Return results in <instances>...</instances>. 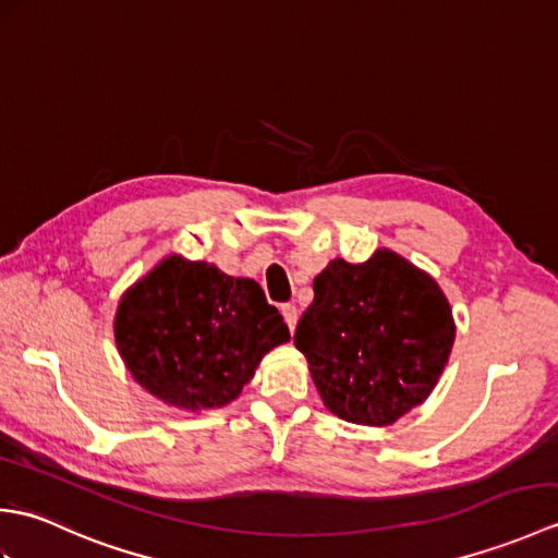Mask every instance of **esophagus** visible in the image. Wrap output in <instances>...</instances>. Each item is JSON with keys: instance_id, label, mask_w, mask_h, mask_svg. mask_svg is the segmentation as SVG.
I'll list each match as a JSON object with an SVG mask.
<instances>
[{"instance_id": "34e87169", "label": "esophagus", "mask_w": 558, "mask_h": 558, "mask_svg": "<svg viewBox=\"0 0 558 558\" xmlns=\"http://www.w3.org/2000/svg\"><path fill=\"white\" fill-rule=\"evenodd\" d=\"M280 312H282V318H286V324H288L290 333H292L294 326H298V306H294V304H282Z\"/></svg>"}]
</instances>
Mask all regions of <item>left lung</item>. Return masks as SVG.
Masks as SVG:
<instances>
[{
    "label": "left lung",
    "instance_id": "1",
    "mask_svg": "<svg viewBox=\"0 0 558 558\" xmlns=\"http://www.w3.org/2000/svg\"><path fill=\"white\" fill-rule=\"evenodd\" d=\"M453 340V312L438 282L384 246L362 264L333 258L318 272L294 348L330 412L390 426L432 396Z\"/></svg>",
    "mask_w": 558,
    "mask_h": 558
}]
</instances>
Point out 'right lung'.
I'll list each match as a JSON object with an SVG mask.
<instances>
[{"label":"right lung","instance_id":"obj_1","mask_svg":"<svg viewBox=\"0 0 558 558\" xmlns=\"http://www.w3.org/2000/svg\"><path fill=\"white\" fill-rule=\"evenodd\" d=\"M288 324L252 278L208 260L160 258L117 304L114 342L129 374L165 405L225 408L252 381Z\"/></svg>","mask_w":558,"mask_h":558}]
</instances>
